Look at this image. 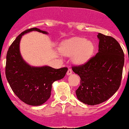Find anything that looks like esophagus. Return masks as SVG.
Wrapping results in <instances>:
<instances>
[{
	"instance_id": "1",
	"label": "esophagus",
	"mask_w": 129,
	"mask_h": 129,
	"mask_svg": "<svg viewBox=\"0 0 129 129\" xmlns=\"http://www.w3.org/2000/svg\"><path fill=\"white\" fill-rule=\"evenodd\" d=\"M72 74V70H71V69H69L68 71H67V74L70 75V74Z\"/></svg>"
}]
</instances>
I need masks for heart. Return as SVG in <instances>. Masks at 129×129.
<instances>
[{
  "label": "heart",
  "instance_id": "heart-1",
  "mask_svg": "<svg viewBox=\"0 0 129 129\" xmlns=\"http://www.w3.org/2000/svg\"><path fill=\"white\" fill-rule=\"evenodd\" d=\"M94 49L93 43L83 38H74L68 40L61 44L60 50L63 54L74 55V60L77 63L86 62Z\"/></svg>",
  "mask_w": 129,
  "mask_h": 129
}]
</instances>
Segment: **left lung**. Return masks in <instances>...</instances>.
Instances as JSON below:
<instances>
[{"label": "left lung", "instance_id": "left-lung-1", "mask_svg": "<svg viewBox=\"0 0 129 129\" xmlns=\"http://www.w3.org/2000/svg\"><path fill=\"white\" fill-rule=\"evenodd\" d=\"M98 52L84 64L73 66L81 78L76 91L77 99L88 105L100 104L113 96L120 86L124 53L113 37L98 33Z\"/></svg>", "mask_w": 129, "mask_h": 129}]
</instances>
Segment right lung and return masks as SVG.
<instances>
[{
    "label": "right lung",
    "mask_w": 129,
    "mask_h": 129,
    "mask_svg": "<svg viewBox=\"0 0 129 129\" xmlns=\"http://www.w3.org/2000/svg\"><path fill=\"white\" fill-rule=\"evenodd\" d=\"M33 31L48 34L37 27L21 33L7 51L6 76L13 92L22 102L29 105L39 106L49 99L53 82L63 78L68 69L33 67L24 60L19 50L20 41L22 35Z\"/></svg>",
    "instance_id": "obj_1"
}]
</instances>
